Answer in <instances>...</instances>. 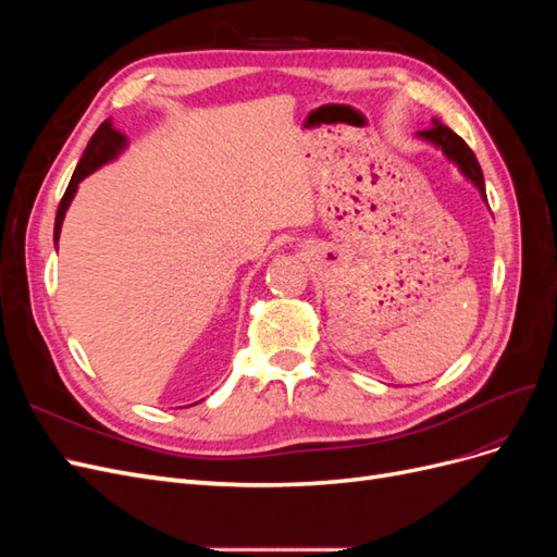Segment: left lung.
Segmentation results:
<instances>
[{
  "label": "left lung",
  "instance_id": "1",
  "mask_svg": "<svg viewBox=\"0 0 557 557\" xmlns=\"http://www.w3.org/2000/svg\"><path fill=\"white\" fill-rule=\"evenodd\" d=\"M420 137L440 146V148L444 150V153H446L455 164L460 166L462 174H465L467 178H471V181L476 183V188L481 190L483 199L487 201V197H485V185H483V172H481V164H479V160H476V156H474V150H471V148L465 144V139H460L458 134H455L450 127L442 125L440 121H434V127L420 132Z\"/></svg>",
  "mask_w": 557,
  "mask_h": 557
}]
</instances>
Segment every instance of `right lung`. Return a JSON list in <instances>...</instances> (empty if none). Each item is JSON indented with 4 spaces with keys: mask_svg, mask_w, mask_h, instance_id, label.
I'll return each mask as SVG.
<instances>
[{
    "mask_svg": "<svg viewBox=\"0 0 557 557\" xmlns=\"http://www.w3.org/2000/svg\"><path fill=\"white\" fill-rule=\"evenodd\" d=\"M125 146V137L121 132H115L111 127V121H104L102 125L97 127V132L92 134V139L86 148V153H83L76 172L70 181V185H66V190L60 199V207H58V215H55V246H58V239H60V230H62V221H64V213L66 209H70V201L74 199V193L78 188V183L86 178L88 174H92L97 166H102L104 162H109L111 158L117 156V150H121Z\"/></svg>",
    "mask_w": 557,
    "mask_h": 557,
    "instance_id": "right-lung-1",
    "label": "right lung"
}]
</instances>
